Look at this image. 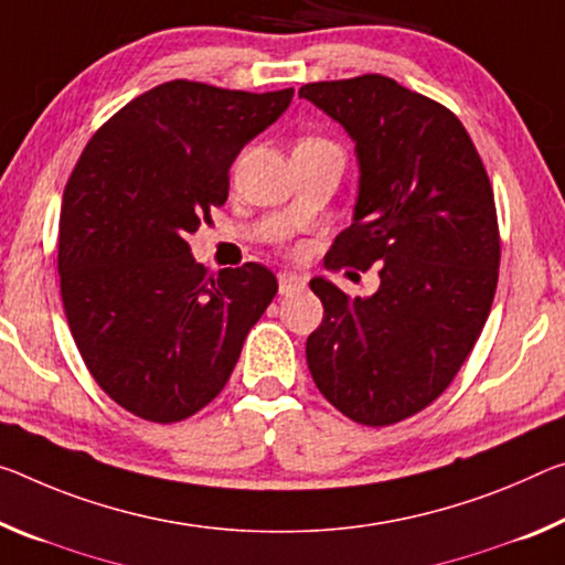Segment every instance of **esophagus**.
<instances>
[{"label": "esophagus", "mask_w": 565, "mask_h": 565, "mask_svg": "<svg viewBox=\"0 0 565 565\" xmlns=\"http://www.w3.org/2000/svg\"><path fill=\"white\" fill-rule=\"evenodd\" d=\"M303 286H307V276L291 274V271H281V274H279V291H281V294L303 289Z\"/></svg>", "instance_id": "34e87169"}]
</instances>
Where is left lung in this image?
Returning a JSON list of instances; mask_svg holds the SVG:
<instances>
[{
    "mask_svg": "<svg viewBox=\"0 0 565 565\" xmlns=\"http://www.w3.org/2000/svg\"><path fill=\"white\" fill-rule=\"evenodd\" d=\"M299 97L342 125L360 160L354 223L324 264L380 266L366 299L309 281L324 303L309 372L349 419L395 425L443 395L486 327L500 266L490 178L462 122L392 77L309 83Z\"/></svg>",
    "mask_w": 565,
    "mask_h": 565,
    "instance_id": "8db88e82",
    "label": "left lung"
}]
</instances>
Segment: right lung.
Masks as SVG:
<instances>
[{
	"label": "right lung",
	"instance_id": "obj_1",
	"mask_svg": "<svg viewBox=\"0 0 565 565\" xmlns=\"http://www.w3.org/2000/svg\"><path fill=\"white\" fill-rule=\"evenodd\" d=\"M294 89L173 79L138 95L79 156L60 211V294L89 374L148 423H181L226 387L276 297L262 264L209 274L188 234L228 199V170Z\"/></svg>",
	"mask_w": 565,
	"mask_h": 565
}]
</instances>
